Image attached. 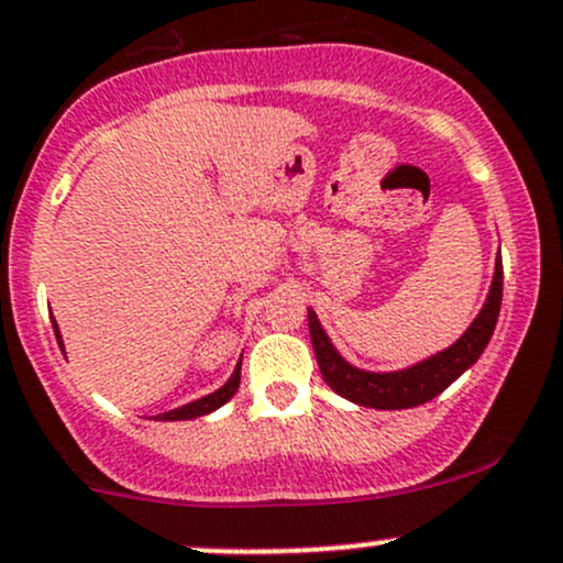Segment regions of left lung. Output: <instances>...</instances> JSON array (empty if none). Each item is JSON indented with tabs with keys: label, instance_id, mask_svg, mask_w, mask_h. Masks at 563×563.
<instances>
[{
	"label": "left lung",
	"instance_id": "obj_1",
	"mask_svg": "<svg viewBox=\"0 0 563 563\" xmlns=\"http://www.w3.org/2000/svg\"><path fill=\"white\" fill-rule=\"evenodd\" d=\"M501 277H505L501 275V262H496L494 283H490V294L485 299L481 316L475 318V323L466 329V334L455 345L423 361V364L410 366L405 372H388V375L361 372L347 364L345 358H340V353L331 347L329 336L323 334L316 312L310 310L307 312V323H310V340L312 347H316L323 380L345 399L364 407H377V410H405V407H418L423 401L434 399L437 394L451 386L461 372L470 369L488 345L501 307Z\"/></svg>",
	"mask_w": 563,
	"mask_h": 563
}]
</instances>
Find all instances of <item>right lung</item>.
I'll return each mask as SVG.
<instances>
[{
    "label": "right lung",
    "instance_id": "add662e5",
    "mask_svg": "<svg viewBox=\"0 0 563 563\" xmlns=\"http://www.w3.org/2000/svg\"><path fill=\"white\" fill-rule=\"evenodd\" d=\"M53 331H56V340H58V345H62V334H58L56 321H53ZM240 364H242V361H240ZM240 364H236L234 375L229 377L227 386L218 388L216 394L205 396V399H199V401H191V405H186V407H177V410L164 412V416H158L156 421H191V418L207 416V412H212V410H218L221 405H227V401L236 394V388H240Z\"/></svg>",
    "mask_w": 563,
    "mask_h": 563
}]
</instances>
